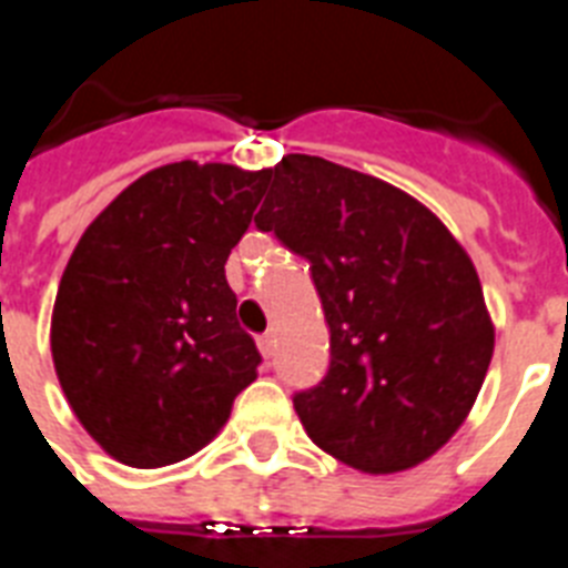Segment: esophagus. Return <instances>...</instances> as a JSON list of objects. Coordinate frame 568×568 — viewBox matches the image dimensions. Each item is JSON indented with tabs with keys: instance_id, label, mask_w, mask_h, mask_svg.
I'll list each match as a JSON object with an SVG mask.
<instances>
[{
	"instance_id": "1",
	"label": "esophagus",
	"mask_w": 568,
	"mask_h": 568,
	"mask_svg": "<svg viewBox=\"0 0 568 568\" xmlns=\"http://www.w3.org/2000/svg\"><path fill=\"white\" fill-rule=\"evenodd\" d=\"M256 345H258V354L265 356V359H271V356H274V351H276V338L274 336H258Z\"/></svg>"
}]
</instances>
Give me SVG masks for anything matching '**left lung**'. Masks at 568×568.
Returning a JSON list of instances; mask_svg holds the SVG:
<instances>
[{"label": "left lung", "instance_id": "8db88e82", "mask_svg": "<svg viewBox=\"0 0 568 568\" xmlns=\"http://www.w3.org/2000/svg\"><path fill=\"white\" fill-rule=\"evenodd\" d=\"M262 232L310 262L329 372L294 395L310 439L365 475L430 459L466 422L495 351L471 258L415 196L318 155L265 171Z\"/></svg>", "mask_w": 568, "mask_h": 568}]
</instances>
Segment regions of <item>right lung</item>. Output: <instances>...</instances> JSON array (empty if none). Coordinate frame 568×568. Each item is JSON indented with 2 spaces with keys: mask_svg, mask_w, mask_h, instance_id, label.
Wrapping results in <instances>:
<instances>
[{
  "mask_svg": "<svg viewBox=\"0 0 568 568\" xmlns=\"http://www.w3.org/2000/svg\"><path fill=\"white\" fill-rule=\"evenodd\" d=\"M265 171L173 162L120 191L75 244L52 306V363L109 457L162 468L221 433L262 356L239 327L226 258Z\"/></svg>",
  "mask_w": 568,
  "mask_h": 568,
  "instance_id": "obj_1",
  "label": "right lung"
}]
</instances>
